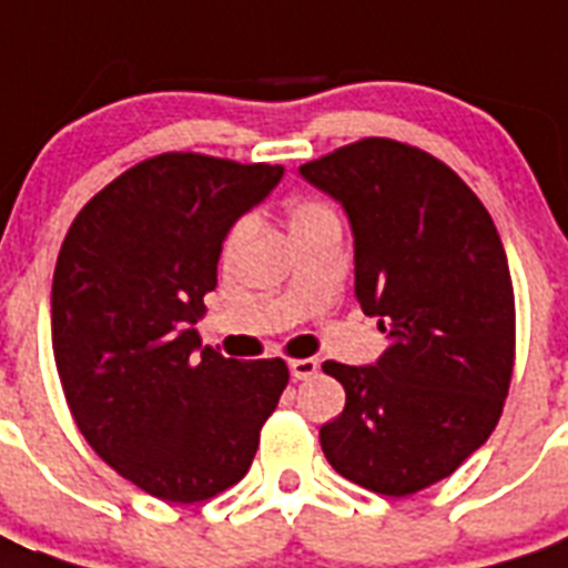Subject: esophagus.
Segmentation results:
<instances>
[{"label": "esophagus", "mask_w": 568, "mask_h": 568, "mask_svg": "<svg viewBox=\"0 0 568 568\" xmlns=\"http://www.w3.org/2000/svg\"><path fill=\"white\" fill-rule=\"evenodd\" d=\"M290 373H293L295 381H307L318 373V361L315 358H295L290 361Z\"/></svg>", "instance_id": "obj_1"}]
</instances>
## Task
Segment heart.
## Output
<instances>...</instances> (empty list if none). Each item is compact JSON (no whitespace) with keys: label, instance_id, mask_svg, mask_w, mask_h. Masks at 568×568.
I'll return each mask as SVG.
<instances>
[{"label":"heart","instance_id":"obj_1","mask_svg":"<svg viewBox=\"0 0 568 568\" xmlns=\"http://www.w3.org/2000/svg\"><path fill=\"white\" fill-rule=\"evenodd\" d=\"M327 213H333V210L324 207V204H318V202H298V204H293V207H290V230L298 227V224L313 222V219H321V215H327ZM244 233H247V222H239L233 230H230V235H227V253H230V250L239 247V241L244 239Z\"/></svg>","mask_w":568,"mask_h":568}]
</instances>
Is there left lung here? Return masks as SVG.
Instances as JSON below:
<instances>
[{
  "mask_svg": "<svg viewBox=\"0 0 568 568\" xmlns=\"http://www.w3.org/2000/svg\"><path fill=\"white\" fill-rule=\"evenodd\" d=\"M344 207L355 298L389 346L327 361L344 413L321 426L338 475L389 498L449 478L486 444L515 366V295L500 235L460 175L409 144L361 139L298 168Z\"/></svg>",
  "mask_w": 568,
  "mask_h": 568,
  "instance_id": "8db88e82",
  "label": "left lung"
}]
</instances>
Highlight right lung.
Masks as SVG:
<instances>
[{"label":"right lung","instance_id":"obj_1","mask_svg":"<svg viewBox=\"0 0 568 568\" xmlns=\"http://www.w3.org/2000/svg\"><path fill=\"white\" fill-rule=\"evenodd\" d=\"M281 175L162 153L93 195L64 235L50 290L64 398L99 458L153 498L199 504L239 484L290 381L281 358H224L195 329L224 239Z\"/></svg>","mask_w":568,"mask_h":568}]
</instances>
